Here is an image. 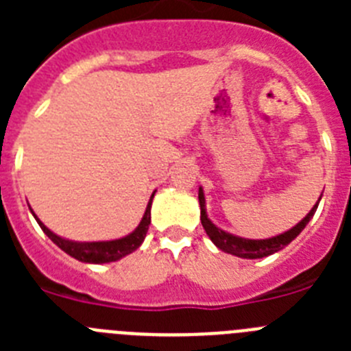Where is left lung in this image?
Masks as SVG:
<instances>
[{
	"mask_svg": "<svg viewBox=\"0 0 351 351\" xmlns=\"http://www.w3.org/2000/svg\"><path fill=\"white\" fill-rule=\"evenodd\" d=\"M322 198V197H320ZM198 202H200V221H202L204 230L209 235V239L213 241L216 246L219 247L225 253H230V255L241 256V258H263V256H269L272 253H278L280 250H283L285 246L293 241L300 232L306 228V225L309 223V219L313 218V214L316 213V207L320 204V200L313 206V209L309 210L308 216L302 219V221L297 223L293 228H290L285 234L276 235L271 239H243L237 237V235H232L228 232L221 230L218 226L214 225L209 218H207L206 213V197H204L202 188H198Z\"/></svg>",
	"mask_w": 351,
	"mask_h": 351,
	"instance_id": "8db88e82",
	"label": "left lung"
}]
</instances>
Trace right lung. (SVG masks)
I'll list each match as a JSON object with an SVG mask.
<instances>
[{
	"label": "right lung",
	"instance_id": "1",
	"mask_svg": "<svg viewBox=\"0 0 351 351\" xmlns=\"http://www.w3.org/2000/svg\"><path fill=\"white\" fill-rule=\"evenodd\" d=\"M153 197L151 195V200H149L147 207H145L144 218L141 219L138 226L126 237L116 239V241H100V243H77V241H68V239L60 237L56 235L54 232H51L47 226L43 225L38 218L35 216V219L38 221L40 228L43 230V234L51 239L52 243L58 247L68 253L70 256H73L79 262L86 263H108V262H116V260L123 258V256L130 255L133 251L137 250L142 243H144L145 234H147V228L151 225V204H153Z\"/></svg>",
	"mask_w": 351,
	"mask_h": 351
}]
</instances>
